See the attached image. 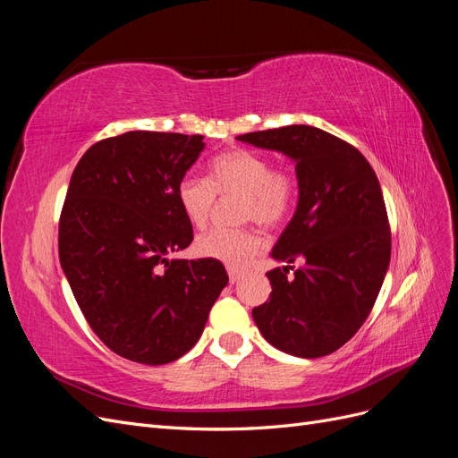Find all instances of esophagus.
Returning <instances> with one entry per match:
<instances>
[{"label": "esophagus", "instance_id": "esophagus-1", "mask_svg": "<svg viewBox=\"0 0 458 458\" xmlns=\"http://www.w3.org/2000/svg\"><path fill=\"white\" fill-rule=\"evenodd\" d=\"M227 271H229V283H231V284H237V283L242 279V273H241V271L233 269V267H229Z\"/></svg>", "mask_w": 458, "mask_h": 458}]
</instances>
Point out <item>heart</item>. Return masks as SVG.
<instances>
[{"label":"heart","mask_w":458,"mask_h":458,"mask_svg":"<svg viewBox=\"0 0 458 458\" xmlns=\"http://www.w3.org/2000/svg\"><path fill=\"white\" fill-rule=\"evenodd\" d=\"M217 197L239 195V221H256L261 227H275L286 217L296 197V179L284 168H271V162L252 150L233 148L210 162V175L183 177L175 197L191 225L204 227L212 216ZM261 246L252 229L208 231L195 241L200 258L244 267Z\"/></svg>","instance_id":"obj_1"}]
</instances>
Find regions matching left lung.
Listing matches in <instances>:
<instances>
[{"instance_id":"obj_1","label":"left lung","mask_w":458,"mask_h":458,"mask_svg":"<svg viewBox=\"0 0 458 458\" xmlns=\"http://www.w3.org/2000/svg\"><path fill=\"white\" fill-rule=\"evenodd\" d=\"M239 141L296 162L298 204L273 246L269 301L252 310L261 336L294 357H323L361 328L390 266L378 177L350 143L313 126L244 133ZM304 259L290 277L289 263Z\"/></svg>"}]
</instances>
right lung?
Masks as SVG:
<instances>
[{"label":"right lung","instance_id":"1","mask_svg":"<svg viewBox=\"0 0 458 458\" xmlns=\"http://www.w3.org/2000/svg\"><path fill=\"white\" fill-rule=\"evenodd\" d=\"M202 150V135L128 131L89 147L68 185L61 267L95 335L135 363L185 355L229 283L221 261L172 258L192 242L175 191Z\"/></svg>","mask_w":458,"mask_h":458}]
</instances>
